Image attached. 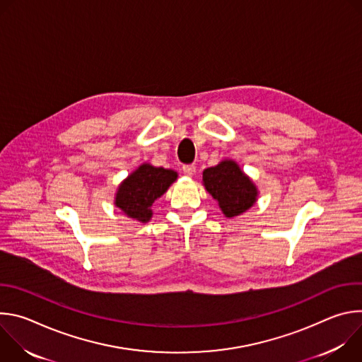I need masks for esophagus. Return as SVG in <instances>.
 Masks as SVG:
<instances>
[{
    "label": "esophagus",
    "mask_w": 362,
    "mask_h": 362,
    "mask_svg": "<svg viewBox=\"0 0 362 362\" xmlns=\"http://www.w3.org/2000/svg\"><path fill=\"white\" fill-rule=\"evenodd\" d=\"M183 173L186 176H193L196 173V166L194 165H186L183 166Z\"/></svg>",
    "instance_id": "1"
}]
</instances>
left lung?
<instances>
[{
    "instance_id": "1",
    "label": "left lung",
    "mask_w": 362,
    "mask_h": 362,
    "mask_svg": "<svg viewBox=\"0 0 362 362\" xmlns=\"http://www.w3.org/2000/svg\"><path fill=\"white\" fill-rule=\"evenodd\" d=\"M203 185L226 218H235L255 204L257 189L233 160H222L219 165L203 170Z\"/></svg>"
}]
</instances>
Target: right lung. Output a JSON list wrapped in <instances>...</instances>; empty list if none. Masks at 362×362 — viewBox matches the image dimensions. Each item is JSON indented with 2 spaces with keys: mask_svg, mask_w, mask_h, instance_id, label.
Instances as JSON below:
<instances>
[{
  "mask_svg": "<svg viewBox=\"0 0 362 362\" xmlns=\"http://www.w3.org/2000/svg\"><path fill=\"white\" fill-rule=\"evenodd\" d=\"M177 179V173L165 168L140 165L122 182L115 204L129 218L146 223L151 219V204Z\"/></svg>",
  "mask_w": 362,
  "mask_h": 362,
  "instance_id": "obj_1",
  "label": "right lung"
}]
</instances>
